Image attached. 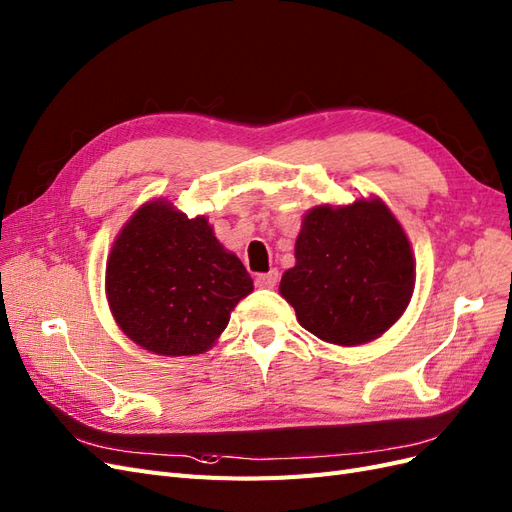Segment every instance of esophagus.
Segmentation results:
<instances>
[{"label": "esophagus", "mask_w": 512, "mask_h": 512, "mask_svg": "<svg viewBox=\"0 0 512 512\" xmlns=\"http://www.w3.org/2000/svg\"><path fill=\"white\" fill-rule=\"evenodd\" d=\"M277 282H280V273H277L275 269L269 271V273H260L256 277V286L258 288H275Z\"/></svg>", "instance_id": "obj_1"}]
</instances>
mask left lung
<instances>
[{"mask_svg": "<svg viewBox=\"0 0 512 512\" xmlns=\"http://www.w3.org/2000/svg\"><path fill=\"white\" fill-rule=\"evenodd\" d=\"M297 265L280 292L301 327L329 344L356 346L380 337L414 290V258L404 228L382 200L320 205L303 218Z\"/></svg>", "mask_w": 512, "mask_h": 512, "instance_id": "8db88e82", "label": "left lung"}]
</instances>
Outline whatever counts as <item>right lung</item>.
I'll return each instance as SVG.
<instances>
[{
  "label": "right lung",
  "instance_id": "add662e5",
  "mask_svg": "<svg viewBox=\"0 0 512 512\" xmlns=\"http://www.w3.org/2000/svg\"><path fill=\"white\" fill-rule=\"evenodd\" d=\"M254 284L209 222L162 200L123 226L106 265L108 305L132 342L166 356L205 352Z\"/></svg>",
  "mask_w": 512,
  "mask_h": 512
}]
</instances>
